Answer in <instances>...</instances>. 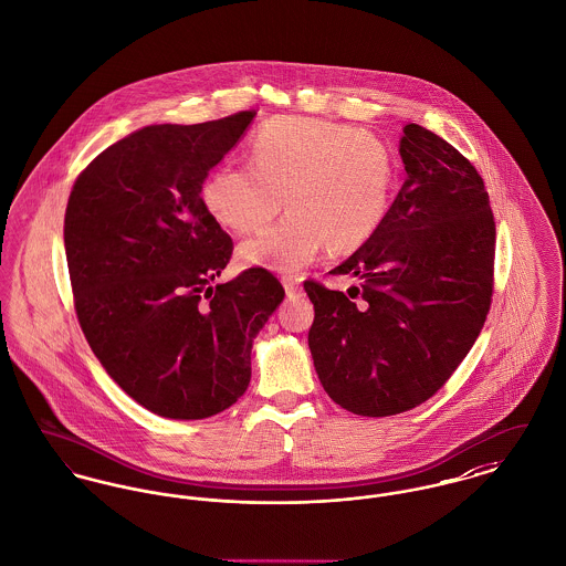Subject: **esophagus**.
Returning <instances> with one entry per match:
<instances>
[{
	"label": "esophagus",
	"mask_w": 566,
	"mask_h": 566,
	"mask_svg": "<svg viewBox=\"0 0 566 566\" xmlns=\"http://www.w3.org/2000/svg\"><path fill=\"white\" fill-rule=\"evenodd\" d=\"M284 289H286L289 297H300L302 295V284L293 277H284Z\"/></svg>",
	"instance_id": "obj_1"
}]
</instances>
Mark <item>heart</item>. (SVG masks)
<instances>
[{
	"label": "heart",
	"mask_w": 566,
	"mask_h": 566,
	"mask_svg": "<svg viewBox=\"0 0 566 566\" xmlns=\"http://www.w3.org/2000/svg\"><path fill=\"white\" fill-rule=\"evenodd\" d=\"M250 164L218 166L200 191L207 213L239 234L269 226L286 196L291 213L239 248L245 266L295 273L327 243L332 252L359 248L386 216L390 150L373 133L277 116L254 133Z\"/></svg>",
	"instance_id": "b5f03b06"
}]
</instances>
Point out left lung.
Masks as SVG:
<instances>
[{"label":"left lung","instance_id":"left-lung-1","mask_svg":"<svg viewBox=\"0 0 566 566\" xmlns=\"http://www.w3.org/2000/svg\"><path fill=\"white\" fill-rule=\"evenodd\" d=\"M402 130L407 180L373 237L329 271L361 284L345 295L304 282L316 375L334 402L368 418L409 411L441 390L493 297L495 219L482 178L436 133Z\"/></svg>","mask_w":566,"mask_h":566}]
</instances>
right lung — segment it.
Here are the masks:
<instances>
[{
    "mask_svg": "<svg viewBox=\"0 0 566 566\" xmlns=\"http://www.w3.org/2000/svg\"><path fill=\"white\" fill-rule=\"evenodd\" d=\"M254 109L200 125H153L96 155L64 216L73 304L107 375L148 411L202 420L250 386L252 340L284 300L262 269L213 286L232 239L202 182Z\"/></svg>",
    "mask_w": 566,
    "mask_h": 566,
    "instance_id": "right-lung-1",
    "label": "right lung"
}]
</instances>
